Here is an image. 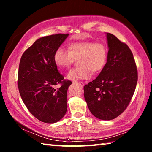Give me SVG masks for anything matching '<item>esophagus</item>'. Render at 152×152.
Segmentation results:
<instances>
[{
  "instance_id": "34e87169",
  "label": "esophagus",
  "mask_w": 152,
  "mask_h": 152,
  "mask_svg": "<svg viewBox=\"0 0 152 152\" xmlns=\"http://www.w3.org/2000/svg\"><path fill=\"white\" fill-rule=\"evenodd\" d=\"M77 84H78V85H80L82 87H83L84 86V82H79Z\"/></svg>"
}]
</instances>
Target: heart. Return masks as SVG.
<instances>
[{"instance_id":"1","label":"heart","mask_w":152,"mask_h":152,"mask_svg":"<svg viewBox=\"0 0 152 152\" xmlns=\"http://www.w3.org/2000/svg\"><path fill=\"white\" fill-rule=\"evenodd\" d=\"M108 58L107 46L101 42H79L70 43L68 50L58 48L56 50L53 60L60 70L69 68L76 60H78V68H72L69 72L67 78L78 81L87 80L94 73L101 72L106 65Z\"/></svg>"}]
</instances>
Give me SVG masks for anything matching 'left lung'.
I'll return each instance as SVG.
<instances>
[{"label":"left lung","instance_id":"left-lung-1","mask_svg":"<svg viewBox=\"0 0 152 152\" xmlns=\"http://www.w3.org/2000/svg\"><path fill=\"white\" fill-rule=\"evenodd\" d=\"M109 51L106 65L96 79L84 86V99L94 117L109 121L126 109L134 94L137 70L132 51L107 33Z\"/></svg>","mask_w":152,"mask_h":152}]
</instances>
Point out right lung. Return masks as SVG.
I'll use <instances>...</instances> for the list:
<instances>
[{
  "instance_id": "1",
  "label": "right lung",
  "mask_w": 152,
  "mask_h": 152,
  "mask_svg": "<svg viewBox=\"0 0 152 152\" xmlns=\"http://www.w3.org/2000/svg\"><path fill=\"white\" fill-rule=\"evenodd\" d=\"M69 34L41 37L23 53L18 72L21 99L35 118L46 123L58 122L67 110V91L72 84L59 73L53 56ZM61 84L60 88L55 86Z\"/></svg>"
}]
</instances>
